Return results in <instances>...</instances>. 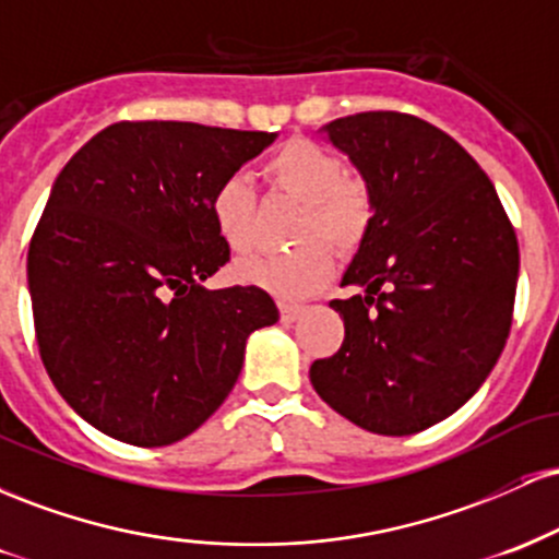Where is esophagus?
I'll use <instances>...</instances> for the list:
<instances>
[{
  "label": "esophagus",
  "mask_w": 559,
  "mask_h": 559,
  "mask_svg": "<svg viewBox=\"0 0 559 559\" xmlns=\"http://www.w3.org/2000/svg\"><path fill=\"white\" fill-rule=\"evenodd\" d=\"M278 310H281V318L286 320V323H292V320H297L301 312H305V305H297V301H278Z\"/></svg>",
  "instance_id": "34e87169"
}]
</instances>
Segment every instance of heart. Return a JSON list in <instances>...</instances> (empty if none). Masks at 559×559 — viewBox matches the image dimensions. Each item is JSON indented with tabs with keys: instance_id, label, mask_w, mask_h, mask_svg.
Returning <instances> with one entry per match:
<instances>
[{
	"instance_id": "obj_1",
	"label": "heart",
	"mask_w": 559,
	"mask_h": 559,
	"mask_svg": "<svg viewBox=\"0 0 559 559\" xmlns=\"http://www.w3.org/2000/svg\"><path fill=\"white\" fill-rule=\"evenodd\" d=\"M262 183L301 202L288 252H258L236 265L241 281L278 297H307L333 275L338 252H355L376 221V197L362 176L344 173L336 152L318 141L288 139L260 168ZM210 217L230 252L243 254L258 239V194L243 176H228L210 197Z\"/></svg>"
}]
</instances>
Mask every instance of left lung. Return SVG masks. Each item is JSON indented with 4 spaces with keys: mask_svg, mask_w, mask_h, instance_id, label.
<instances>
[{
    "mask_svg": "<svg viewBox=\"0 0 559 559\" xmlns=\"http://www.w3.org/2000/svg\"><path fill=\"white\" fill-rule=\"evenodd\" d=\"M376 197V221L333 299L336 355L316 360L320 400L365 431L407 436L449 418L502 355L518 286V236L480 165L407 112H357L323 128Z\"/></svg>",
    "mask_w": 559,
    "mask_h": 559,
    "instance_id": "1",
    "label": "left lung"
}]
</instances>
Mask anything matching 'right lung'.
<instances>
[{"instance_id": "obj_1", "label": "right lung", "mask_w": 559, "mask_h": 559, "mask_svg": "<svg viewBox=\"0 0 559 559\" xmlns=\"http://www.w3.org/2000/svg\"><path fill=\"white\" fill-rule=\"evenodd\" d=\"M275 133L120 120L60 170L28 247L38 355L96 431L165 447L234 389L249 333L278 307L258 286H202L230 260L210 217L223 178Z\"/></svg>"}]
</instances>
